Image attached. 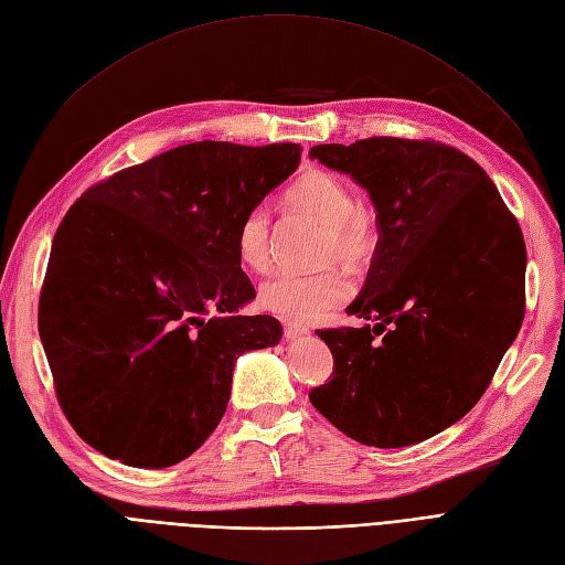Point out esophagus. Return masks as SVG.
Instances as JSON below:
<instances>
[{
  "instance_id": "34e87169",
  "label": "esophagus",
  "mask_w": 565,
  "mask_h": 565,
  "mask_svg": "<svg viewBox=\"0 0 565 565\" xmlns=\"http://www.w3.org/2000/svg\"><path fill=\"white\" fill-rule=\"evenodd\" d=\"M310 329L303 324H295V322H285V338L287 341H297L301 335H308Z\"/></svg>"
}]
</instances>
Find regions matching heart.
<instances>
[{
    "mask_svg": "<svg viewBox=\"0 0 565 565\" xmlns=\"http://www.w3.org/2000/svg\"><path fill=\"white\" fill-rule=\"evenodd\" d=\"M289 209H295L327 227L322 262H341L359 268L373 259L380 247V232L373 213L356 204L352 190L324 171L301 175L285 192ZM236 247L241 262L266 274L274 264V224L266 206L245 213L238 227ZM352 297L350 278L338 268L322 274H278L259 289V303L282 320L315 322Z\"/></svg>",
    "mask_w": 565,
    "mask_h": 565,
    "instance_id": "obj_1",
    "label": "heart"
}]
</instances>
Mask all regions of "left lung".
Here are the masks:
<instances>
[{
  "label": "left lung",
  "instance_id": "1",
  "mask_svg": "<svg viewBox=\"0 0 565 565\" xmlns=\"http://www.w3.org/2000/svg\"><path fill=\"white\" fill-rule=\"evenodd\" d=\"M375 206L380 247L350 315L318 331L331 380L310 403L373 447L440 434L480 401L524 320V238L484 169L461 150L394 137L310 148Z\"/></svg>",
  "mask_w": 565,
  "mask_h": 565
}]
</instances>
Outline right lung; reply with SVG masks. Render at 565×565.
Segmentation results:
<instances>
[{"instance_id": "add662e5", "label": "right lung", "mask_w": 565, "mask_h": 565, "mask_svg": "<svg viewBox=\"0 0 565 565\" xmlns=\"http://www.w3.org/2000/svg\"><path fill=\"white\" fill-rule=\"evenodd\" d=\"M301 146L199 141L118 171L64 215L39 299V335L76 434L134 468L188 459L215 431L236 359L274 348L236 236L297 171Z\"/></svg>"}]
</instances>
